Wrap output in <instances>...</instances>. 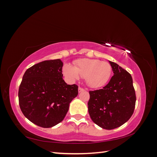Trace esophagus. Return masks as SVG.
<instances>
[{
  "mask_svg": "<svg viewBox=\"0 0 157 157\" xmlns=\"http://www.w3.org/2000/svg\"><path fill=\"white\" fill-rule=\"evenodd\" d=\"M78 91H79V92H83V91H84V89L82 88V87H79Z\"/></svg>",
  "mask_w": 157,
  "mask_h": 157,
  "instance_id": "34e87169",
  "label": "esophagus"
}]
</instances>
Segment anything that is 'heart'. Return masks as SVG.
Listing matches in <instances>:
<instances>
[{
  "label": "heart",
  "mask_w": 157,
  "mask_h": 157,
  "mask_svg": "<svg viewBox=\"0 0 157 157\" xmlns=\"http://www.w3.org/2000/svg\"><path fill=\"white\" fill-rule=\"evenodd\" d=\"M63 74L71 80L79 79L80 76L86 78L87 84L93 88L105 86L112 74L111 65L108 62L98 59H81L75 62L74 67L66 64Z\"/></svg>",
  "instance_id": "obj_1"
}]
</instances>
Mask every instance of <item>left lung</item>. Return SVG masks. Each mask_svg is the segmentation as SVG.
I'll list each match as a JSON object with an SVG mask.
<instances>
[{"label":"left lung","instance_id":"left-lung-1","mask_svg":"<svg viewBox=\"0 0 157 157\" xmlns=\"http://www.w3.org/2000/svg\"><path fill=\"white\" fill-rule=\"evenodd\" d=\"M109 63L114 75L102 89L89 92L87 107L94 123L104 129L112 130L122 126L132 116L136 94L129 73L117 63Z\"/></svg>","mask_w":157,"mask_h":157}]
</instances>
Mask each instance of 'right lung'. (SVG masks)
Wrapping results in <instances>:
<instances>
[{"mask_svg": "<svg viewBox=\"0 0 157 157\" xmlns=\"http://www.w3.org/2000/svg\"><path fill=\"white\" fill-rule=\"evenodd\" d=\"M61 59L43 61L29 68L19 90L24 116L35 124L51 128L61 122L70 104L78 94V86L63 79Z\"/></svg>", "mask_w": 157, "mask_h": 157, "instance_id": "obj_1", "label": "right lung"}]
</instances>
